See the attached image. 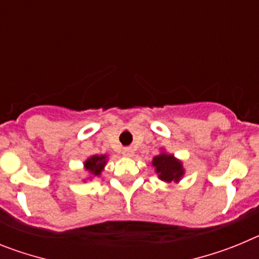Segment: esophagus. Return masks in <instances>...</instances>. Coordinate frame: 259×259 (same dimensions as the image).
Returning a JSON list of instances; mask_svg holds the SVG:
<instances>
[{"instance_id":"34e87169","label":"esophagus","mask_w":259,"mask_h":259,"mask_svg":"<svg viewBox=\"0 0 259 259\" xmlns=\"http://www.w3.org/2000/svg\"><path fill=\"white\" fill-rule=\"evenodd\" d=\"M122 154L124 155V157H132V155H134V149H132V148H124V149L122 150Z\"/></svg>"}]
</instances>
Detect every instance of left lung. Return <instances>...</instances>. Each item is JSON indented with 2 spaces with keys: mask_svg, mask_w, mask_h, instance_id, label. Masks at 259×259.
Returning <instances> with one entry per match:
<instances>
[{
  "mask_svg": "<svg viewBox=\"0 0 259 259\" xmlns=\"http://www.w3.org/2000/svg\"><path fill=\"white\" fill-rule=\"evenodd\" d=\"M152 166L154 167L158 178L164 183H179L185 174L182 161L164 150L153 158Z\"/></svg>",
  "mask_w": 259,
  "mask_h": 259,
  "instance_id": "obj_1",
  "label": "left lung"
}]
</instances>
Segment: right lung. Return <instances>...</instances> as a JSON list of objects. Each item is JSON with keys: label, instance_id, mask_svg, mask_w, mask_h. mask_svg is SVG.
I'll list each match as a JSON object with an SVG mask.
<instances>
[{"label": "right lung", "instance_id": "add662e5", "mask_svg": "<svg viewBox=\"0 0 259 259\" xmlns=\"http://www.w3.org/2000/svg\"><path fill=\"white\" fill-rule=\"evenodd\" d=\"M107 162V155L101 154V155H92L89 157L85 162H84V170L89 174V175L95 178V176H100L101 172L104 171L105 166H106Z\"/></svg>", "mask_w": 259, "mask_h": 259}]
</instances>
